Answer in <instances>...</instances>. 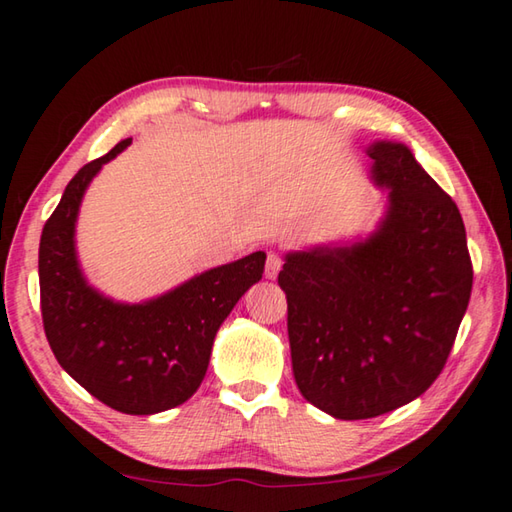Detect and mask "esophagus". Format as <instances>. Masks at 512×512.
Listing matches in <instances>:
<instances>
[{
  "instance_id": "34e87169",
  "label": "esophagus",
  "mask_w": 512,
  "mask_h": 512,
  "mask_svg": "<svg viewBox=\"0 0 512 512\" xmlns=\"http://www.w3.org/2000/svg\"><path fill=\"white\" fill-rule=\"evenodd\" d=\"M282 268V255L275 253V250H268L266 255V277L268 280H275L277 273H280Z\"/></svg>"
}]
</instances>
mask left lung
<instances>
[{
  "label": "left lung",
  "instance_id": "8db88e82",
  "mask_svg": "<svg viewBox=\"0 0 512 512\" xmlns=\"http://www.w3.org/2000/svg\"><path fill=\"white\" fill-rule=\"evenodd\" d=\"M388 187L381 228L350 248L287 255L293 377L339 420L377 418L420 397L443 372L472 293L465 225L404 144L368 149Z\"/></svg>",
  "mask_w": 512,
  "mask_h": 512
}]
</instances>
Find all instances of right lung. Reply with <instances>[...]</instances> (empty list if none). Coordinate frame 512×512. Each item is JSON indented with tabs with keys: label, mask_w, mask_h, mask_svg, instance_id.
Here are the masks:
<instances>
[{
	"label": "right lung",
	"mask_w": 512,
	"mask_h": 512,
	"mask_svg": "<svg viewBox=\"0 0 512 512\" xmlns=\"http://www.w3.org/2000/svg\"><path fill=\"white\" fill-rule=\"evenodd\" d=\"M133 140L92 160L69 180L40 237V309L51 352L69 377L110 409L151 415L196 393L216 329L237 300L262 280L264 253L212 268L142 305H119L81 275L74 223L97 171Z\"/></svg>",
	"instance_id": "1"
}]
</instances>
